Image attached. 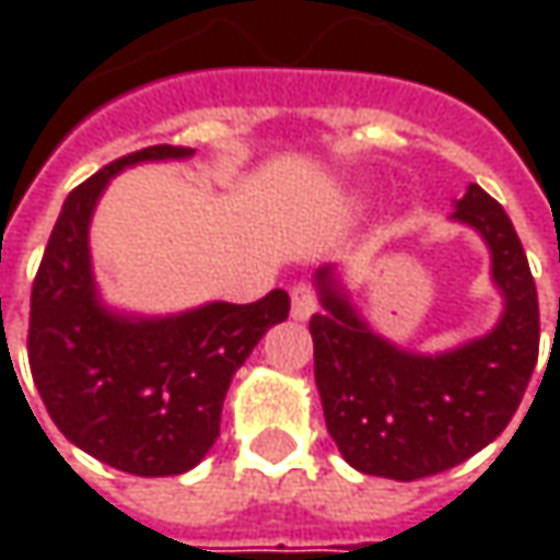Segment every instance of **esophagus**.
I'll return each mask as SVG.
<instances>
[{
	"label": "esophagus",
	"mask_w": 560,
	"mask_h": 560,
	"mask_svg": "<svg viewBox=\"0 0 560 560\" xmlns=\"http://www.w3.org/2000/svg\"><path fill=\"white\" fill-rule=\"evenodd\" d=\"M314 312H317V290L312 283H295L292 287V317L308 320Z\"/></svg>",
	"instance_id": "1"
}]
</instances>
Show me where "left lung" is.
I'll return each mask as SVG.
<instances>
[{
    "instance_id": "obj_1",
    "label": "left lung",
    "mask_w": 560,
    "mask_h": 560,
    "mask_svg": "<svg viewBox=\"0 0 560 560\" xmlns=\"http://www.w3.org/2000/svg\"><path fill=\"white\" fill-rule=\"evenodd\" d=\"M455 218L492 248V277L505 292L499 327L448 355L420 358L371 334L317 270L327 312L312 317L314 380L327 430L361 474L420 480L467 462L505 430L539 358V299L524 246L505 208L477 184Z\"/></svg>"
}]
</instances>
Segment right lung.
Returning <instances> with one entry per match:
<instances>
[{
	"mask_svg": "<svg viewBox=\"0 0 560 560\" xmlns=\"http://www.w3.org/2000/svg\"><path fill=\"white\" fill-rule=\"evenodd\" d=\"M186 155V145H149L71 189L31 292L27 358L49 418L86 455L137 477H174L202 462L236 368L290 314L283 290L162 320H124L96 302L86 230L98 192L127 164Z\"/></svg>",
	"mask_w": 560,
	"mask_h": 560,
	"instance_id": "add662e5",
	"label": "right lung"
}]
</instances>
